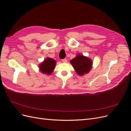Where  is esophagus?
Wrapping results in <instances>:
<instances>
[{
    "mask_svg": "<svg viewBox=\"0 0 131 131\" xmlns=\"http://www.w3.org/2000/svg\"><path fill=\"white\" fill-rule=\"evenodd\" d=\"M62 61L63 63H67V59H66V58L63 59L62 60Z\"/></svg>",
    "mask_w": 131,
    "mask_h": 131,
    "instance_id": "esophagus-1",
    "label": "esophagus"
}]
</instances>
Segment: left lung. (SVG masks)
Listing matches in <instances>:
<instances>
[{"label":"left lung","instance_id":"8db88e82","mask_svg":"<svg viewBox=\"0 0 131 131\" xmlns=\"http://www.w3.org/2000/svg\"><path fill=\"white\" fill-rule=\"evenodd\" d=\"M70 63L77 74L80 76L88 74L92 68V61L91 59L78 54L70 61Z\"/></svg>","mask_w":131,"mask_h":131}]
</instances>
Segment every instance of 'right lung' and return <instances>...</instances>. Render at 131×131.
Listing matches in <instances>:
<instances>
[{"instance_id": "1", "label": "right lung", "mask_w": 131, "mask_h": 131, "mask_svg": "<svg viewBox=\"0 0 131 131\" xmlns=\"http://www.w3.org/2000/svg\"><path fill=\"white\" fill-rule=\"evenodd\" d=\"M56 64V61L54 59L51 58H46L39 65V69L43 74L50 75L53 72Z\"/></svg>"}]
</instances>
